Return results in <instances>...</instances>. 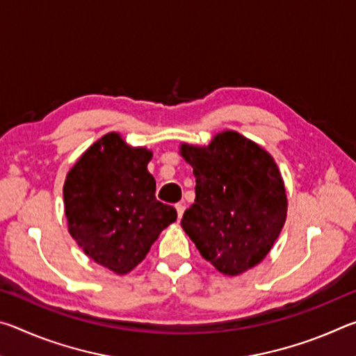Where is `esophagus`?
<instances>
[{
  "mask_svg": "<svg viewBox=\"0 0 356 356\" xmlns=\"http://www.w3.org/2000/svg\"><path fill=\"white\" fill-rule=\"evenodd\" d=\"M176 210H177V216L179 218H182V215L185 212V204L184 202H177L176 204Z\"/></svg>",
  "mask_w": 356,
  "mask_h": 356,
  "instance_id": "obj_1",
  "label": "esophagus"
}]
</instances>
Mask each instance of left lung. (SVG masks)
<instances>
[{
	"mask_svg": "<svg viewBox=\"0 0 356 356\" xmlns=\"http://www.w3.org/2000/svg\"><path fill=\"white\" fill-rule=\"evenodd\" d=\"M196 177L195 204L184 231L218 272L240 275L272 250L287 213L278 166L268 152L237 131H222L207 147L182 144Z\"/></svg>",
	"mask_w": 356,
	"mask_h": 356,
	"instance_id": "obj_1",
	"label": "left lung"
}]
</instances>
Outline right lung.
Masks as SVG:
<instances>
[{"label": "right lung", "instance_id": "add662e5", "mask_svg": "<svg viewBox=\"0 0 356 356\" xmlns=\"http://www.w3.org/2000/svg\"><path fill=\"white\" fill-rule=\"evenodd\" d=\"M150 159V150L108 134L80 156L64 182L70 236L92 261L118 275L134 270L177 218L176 209L156 201Z\"/></svg>", "mask_w": 356, "mask_h": 356}]
</instances>
